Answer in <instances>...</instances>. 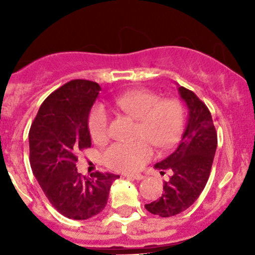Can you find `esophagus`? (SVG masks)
<instances>
[{
	"instance_id": "esophagus-1",
	"label": "esophagus",
	"mask_w": 255,
	"mask_h": 255,
	"mask_svg": "<svg viewBox=\"0 0 255 255\" xmlns=\"http://www.w3.org/2000/svg\"><path fill=\"white\" fill-rule=\"evenodd\" d=\"M127 177H129V179H133V180H137V181H140V180L144 179V176L142 174H128V175H126Z\"/></svg>"
}]
</instances>
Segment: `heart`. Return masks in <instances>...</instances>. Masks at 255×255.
<instances>
[{"mask_svg":"<svg viewBox=\"0 0 255 255\" xmlns=\"http://www.w3.org/2000/svg\"><path fill=\"white\" fill-rule=\"evenodd\" d=\"M118 109L138 121L135 138L129 143H113L102 153L106 166L121 173L140 170L151 158L153 148L169 149L179 140L185 122V110L176 99L161 100L155 92L135 90L116 97ZM89 132L92 140L101 143L107 139L110 115L102 105H95L90 111Z\"/></svg>","mask_w":255,"mask_h":255,"instance_id":"obj_1","label":"heart"}]
</instances>
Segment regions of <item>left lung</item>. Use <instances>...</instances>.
<instances>
[{
	"instance_id": "1",
	"label": "left lung",
	"mask_w": 255,
	"mask_h": 255,
	"mask_svg": "<svg viewBox=\"0 0 255 255\" xmlns=\"http://www.w3.org/2000/svg\"><path fill=\"white\" fill-rule=\"evenodd\" d=\"M180 97L189 109L181 140L173 154L155 164L160 174L170 173L164 192L145 208L153 215L171 217L187 210L207 184L217 148V133L206 105L191 91L179 87Z\"/></svg>"
}]
</instances>
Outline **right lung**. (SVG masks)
I'll return each instance as SVG.
<instances>
[{"label":"right lung","instance_id":"1","mask_svg":"<svg viewBox=\"0 0 255 255\" xmlns=\"http://www.w3.org/2000/svg\"><path fill=\"white\" fill-rule=\"evenodd\" d=\"M100 90L89 80L66 82L44 100L29 129L33 174L54 208L71 220L99 215L120 177L100 171L86 177L76 169V153L91 146L87 120Z\"/></svg>","mask_w":255,"mask_h":255}]
</instances>
